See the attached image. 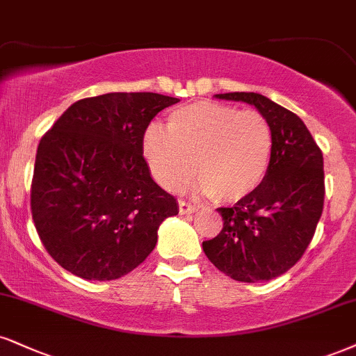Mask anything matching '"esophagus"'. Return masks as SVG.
Instances as JSON below:
<instances>
[{
	"label": "esophagus",
	"instance_id": "esophagus-1",
	"mask_svg": "<svg viewBox=\"0 0 356 356\" xmlns=\"http://www.w3.org/2000/svg\"><path fill=\"white\" fill-rule=\"evenodd\" d=\"M178 208H179V213H181V214H191V213H195L196 209H198V206L188 203V201L179 200L178 201Z\"/></svg>",
	"mask_w": 356,
	"mask_h": 356
}]
</instances>
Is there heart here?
I'll use <instances>...</instances> for the list:
<instances>
[{"label": "heart", "instance_id": "1", "mask_svg": "<svg viewBox=\"0 0 356 356\" xmlns=\"http://www.w3.org/2000/svg\"><path fill=\"white\" fill-rule=\"evenodd\" d=\"M274 134L257 111L219 102H195L170 113L166 130L150 127L143 152L165 190L179 191L193 173L201 190L222 203L248 198L269 171Z\"/></svg>", "mask_w": 356, "mask_h": 356}]
</instances>
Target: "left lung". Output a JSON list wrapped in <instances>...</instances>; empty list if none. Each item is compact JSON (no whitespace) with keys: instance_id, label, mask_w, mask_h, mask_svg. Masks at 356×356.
<instances>
[{"instance_id":"left-lung-1","label":"left lung","mask_w":356,"mask_h":356,"mask_svg":"<svg viewBox=\"0 0 356 356\" xmlns=\"http://www.w3.org/2000/svg\"><path fill=\"white\" fill-rule=\"evenodd\" d=\"M241 100L264 115L274 134L267 177L232 208H218L222 229L203 241L209 261L231 279L262 282L279 277L299 262L323 211V155L296 113L254 92L216 94Z\"/></svg>"}]
</instances>
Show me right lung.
Masks as SVG:
<instances>
[{"instance_id": "1", "label": "right lung", "mask_w": 356, "mask_h": 356, "mask_svg": "<svg viewBox=\"0 0 356 356\" xmlns=\"http://www.w3.org/2000/svg\"><path fill=\"white\" fill-rule=\"evenodd\" d=\"M178 99L112 92L72 104L39 142L31 214L59 266L87 280H112L142 264L175 196L153 181L143 158L152 118Z\"/></svg>"}]
</instances>
